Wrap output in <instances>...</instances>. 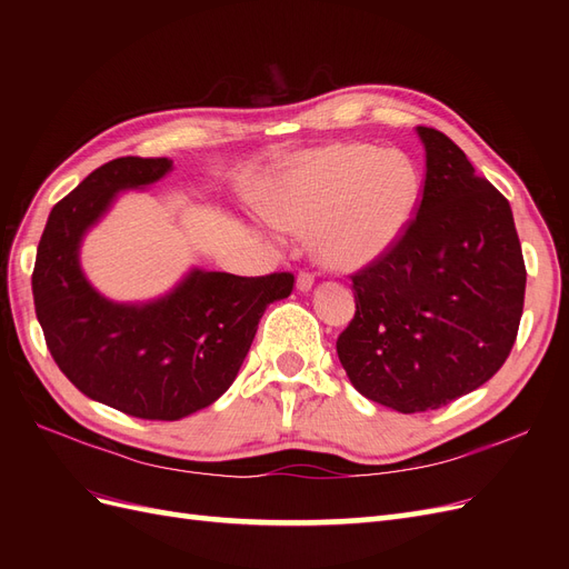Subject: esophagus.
Listing matches in <instances>:
<instances>
[{"label": "esophagus", "instance_id": "esophagus-1", "mask_svg": "<svg viewBox=\"0 0 569 569\" xmlns=\"http://www.w3.org/2000/svg\"><path fill=\"white\" fill-rule=\"evenodd\" d=\"M313 282H316V278H313V274H311V272H306V270H301V272L297 274V289H299V291H311Z\"/></svg>", "mask_w": 569, "mask_h": 569}]
</instances>
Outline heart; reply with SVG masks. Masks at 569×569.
Instances as JSON below:
<instances>
[{
	"label": "heart",
	"instance_id": "b5f03b06",
	"mask_svg": "<svg viewBox=\"0 0 569 569\" xmlns=\"http://www.w3.org/2000/svg\"><path fill=\"white\" fill-rule=\"evenodd\" d=\"M420 203V173L399 151L327 144L284 166L266 211L274 230H313L318 261L360 270L389 253Z\"/></svg>",
	"mask_w": 569,
	"mask_h": 569
}]
</instances>
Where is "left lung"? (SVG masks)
<instances>
[{"mask_svg":"<svg viewBox=\"0 0 569 569\" xmlns=\"http://www.w3.org/2000/svg\"><path fill=\"white\" fill-rule=\"evenodd\" d=\"M418 216L353 274L356 316L337 339L351 385L399 412L435 410L501 370L522 318L527 270L508 199L435 128Z\"/></svg>","mask_w":569,"mask_h":569,"instance_id":"8db88e82","label":"left lung"}]
</instances>
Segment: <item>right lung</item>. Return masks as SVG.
Wrapping results in <instances>:
<instances>
[{
	"mask_svg": "<svg viewBox=\"0 0 569 569\" xmlns=\"http://www.w3.org/2000/svg\"><path fill=\"white\" fill-rule=\"evenodd\" d=\"M173 170L170 159L123 157L97 168L51 209L32 270V299L47 349L92 401L142 420H180L230 389L272 301L291 272L239 278L192 268L168 295L118 303L90 284L80 244L126 189Z\"/></svg>",
	"mask_w": 569,
	"mask_h": 569,
	"instance_id": "obj_1",
	"label": "right lung"
}]
</instances>
